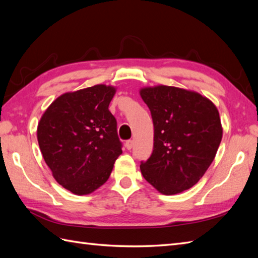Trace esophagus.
Here are the masks:
<instances>
[{
  "label": "esophagus",
  "mask_w": 258,
  "mask_h": 258,
  "mask_svg": "<svg viewBox=\"0 0 258 258\" xmlns=\"http://www.w3.org/2000/svg\"><path fill=\"white\" fill-rule=\"evenodd\" d=\"M125 146H126V149H127V150H132V149H133V146H134V142H133L132 140L126 141Z\"/></svg>",
  "instance_id": "34e87169"
}]
</instances>
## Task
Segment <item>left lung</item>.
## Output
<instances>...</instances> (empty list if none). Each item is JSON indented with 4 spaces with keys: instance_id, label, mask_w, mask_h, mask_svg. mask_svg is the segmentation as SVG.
Listing matches in <instances>:
<instances>
[{
    "instance_id": "1",
    "label": "left lung",
    "mask_w": 258,
    "mask_h": 258,
    "mask_svg": "<svg viewBox=\"0 0 258 258\" xmlns=\"http://www.w3.org/2000/svg\"><path fill=\"white\" fill-rule=\"evenodd\" d=\"M140 94L154 124V147L141 163L142 175L164 195L182 193L215 158L223 136L220 113L207 97L179 87H143Z\"/></svg>"
}]
</instances>
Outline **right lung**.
I'll use <instances>...</instances> for the list:
<instances>
[{"mask_svg":"<svg viewBox=\"0 0 258 258\" xmlns=\"http://www.w3.org/2000/svg\"><path fill=\"white\" fill-rule=\"evenodd\" d=\"M116 89L98 84L64 93L37 125V141L53 177L76 195H87L108 179L122 154L116 119L108 105Z\"/></svg>","mask_w":258,"mask_h":258,"instance_id":"add662e5","label":"right lung"}]
</instances>
